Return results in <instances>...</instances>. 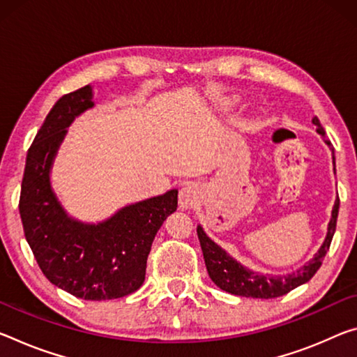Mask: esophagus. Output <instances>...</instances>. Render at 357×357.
<instances>
[{
	"label": "esophagus",
	"instance_id": "1",
	"mask_svg": "<svg viewBox=\"0 0 357 357\" xmlns=\"http://www.w3.org/2000/svg\"><path fill=\"white\" fill-rule=\"evenodd\" d=\"M192 203V192L189 189H183L179 194V205L183 208H188Z\"/></svg>",
	"mask_w": 357,
	"mask_h": 357
}]
</instances>
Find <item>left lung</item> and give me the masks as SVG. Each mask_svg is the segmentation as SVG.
Segmentation results:
<instances>
[{
    "instance_id": "1",
    "label": "left lung",
    "mask_w": 357,
    "mask_h": 357,
    "mask_svg": "<svg viewBox=\"0 0 357 357\" xmlns=\"http://www.w3.org/2000/svg\"><path fill=\"white\" fill-rule=\"evenodd\" d=\"M313 123L316 126V132L324 137L326 132L324 128H322L318 117H313ZM324 141L331 148V141L329 139H324ZM332 158H333V165H335V157ZM338 206H340V200L337 199L335 205H333V209H332V218H331L329 227H327L326 240L319 248V251L314 254V257L308 260V262L297 271H292V273H287L282 276L262 275V273H257V271H252L250 268L243 267L240 262H236V260L231 256H229L222 248L209 238V236L205 234V230L202 229V225H199V227H197V235H199L209 278L213 280L214 284L225 292L234 294V296L252 297V298L281 297L284 296V294L291 292L292 289H296V287H298L301 284H305V282L313 278L316 271L319 270L322 259L326 257L327 251H329L332 236L335 234V227H337Z\"/></svg>"
}]
</instances>
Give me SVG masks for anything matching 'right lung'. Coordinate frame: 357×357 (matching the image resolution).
Segmentation results:
<instances>
[{"label": "right lung", "instance_id": "right-lung-1", "mask_svg": "<svg viewBox=\"0 0 357 357\" xmlns=\"http://www.w3.org/2000/svg\"><path fill=\"white\" fill-rule=\"evenodd\" d=\"M92 97L86 86L63 95L50 109L28 149L19 211L28 245L52 284L84 301H111L144 282L152 241L176 211L178 190L123 206L98 224L68 216L50 185V168L66 128L93 107Z\"/></svg>", "mask_w": 357, "mask_h": 357}]
</instances>
